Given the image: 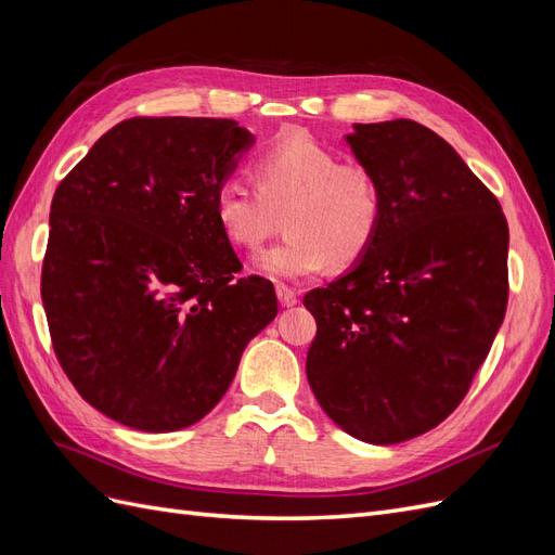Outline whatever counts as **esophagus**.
<instances>
[{"mask_svg": "<svg viewBox=\"0 0 555 555\" xmlns=\"http://www.w3.org/2000/svg\"><path fill=\"white\" fill-rule=\"evenodd\" d=\"M275 292H278L280 306H284V308H292V306H296V304H298V294H296L294 289H289V287H284V284H278Z\"/></svg>", "mask_w": 555, "mask_h": 555, "instance_id": "34e87169", "label": "esophagus"}]
</instances>
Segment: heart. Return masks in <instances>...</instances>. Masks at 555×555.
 <instances>
[{
  "mask_svg": "<svg viewBox=\"0 0 555 555\" xmlns=\"http://www.w3.org/2000/svg\"><path fill=\"white\" fill-rule=\"evenodd\" d=\"M255 188L224 178L215 190V217L231 245L259 251L287 222V238L259 257L273 280H300L359 263L384 220V188L363 162H343L308 137L263 147L249 164Z\"/></svg>",
  "mask_w": 555,
  "mask_h": 555,
  "instance_id": "obj_1",
  "label": "heart"
}]
</instances>
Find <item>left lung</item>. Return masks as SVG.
<instances>
[{
  "mask_svg": "<svg viewBox=\"0 0 555 555\" xmlns=\"http://www.w3.org/2000/svg\"><path fill=\"white\" fill-rule=\"evenodd\" d=\"M347 137L379 176L384 220L347 275L306 294V373L357 440L416 438L461 405L505 319L509 229L500 201L442 137L412 120Z\"/></svg>",
  "mask_w": 555,
  "mask_h": 555,
  "instance_id": "1",
  "label": "left lung"
}]
</instances>
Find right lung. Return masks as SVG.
Listing matches in <instances>:
<instances>
[{
  "label": "right lung",
  "mask_w": 555,
  "mask_h": 555,
  "mask_svg": "<svg viewBox=\"0 0 555 555\" xmlns=\"http://www.w3.org/2000/svg\"><path fill=\"white\" fill-rule=\"evenodd\" d=\"M255 141L222 117H129L57 184L41 300L64 375L117 424L169 433L227 393L273 322V284L243 263L215 190Z\"/></svg>",
  "instance_id": "right-lung-1"
}]
</instances>
